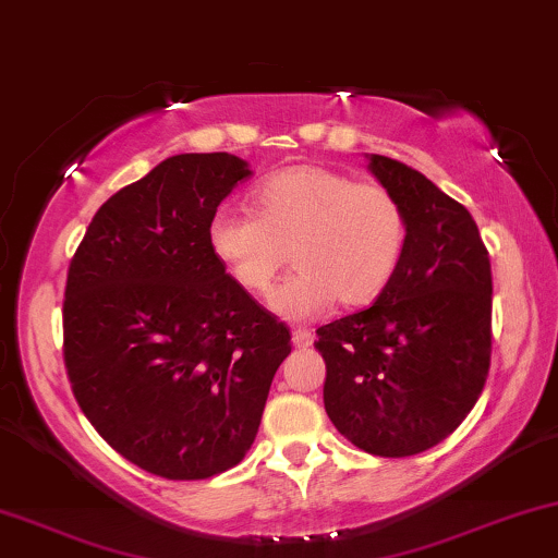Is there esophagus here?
Instances as JSON below:
<instances>
[{
	"instance_id": "obj_1",
	"label": "esophagus",
	"mask_w": 558,
	"mask_h": 558,
	"mask_svg": "<svg viewBox=\"0 0 558 558\" xmlns=\"http://www.w3.org/2000/svg\"><path fill=\"white\" fill-rule=\"evenodd\" d=\"M293 344L299 349H306L314 344V333H311L308 329H303V326H299V329H293Z\"/></svg>"
}]
</instances>
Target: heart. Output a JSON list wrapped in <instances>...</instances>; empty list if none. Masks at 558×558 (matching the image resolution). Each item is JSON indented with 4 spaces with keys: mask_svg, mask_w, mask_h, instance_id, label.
I'll list each match as a JSON object with an SVG mask.
<instances>
[{
    "mask_svg": "<svg viewBox=\"0 0 558 558\" xmlns=\"http://www.w3.org/2000/svg\"><path fill=\"white\" fill-rule=\"evenodd\" d=\"M255 214L219 209L211 255L250 295H267L288 250L299 272L272 293L280 316L306 322L333 306H367L392 283L408 244L403 204L380 183L341 170L291 166L252 191Z\"/></svg>",
    "mask_w": 558,
    "mask_h": 558,
    "instance_id": "obj_1",
    "label": "heart"
}]
</instances>
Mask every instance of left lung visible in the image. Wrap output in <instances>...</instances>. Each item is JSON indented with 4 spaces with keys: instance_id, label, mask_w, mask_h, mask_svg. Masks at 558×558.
<instances>
[{
    "instance_id": "obj_1",
    "label": "left lung",
    "mask_w": 558,
    "mask_h": 558,
    "mask_svg": "<svg viewBox=\"0 0 558 558\" xmlns=\"http://www.w3.org/2000/svg\"><path fill=\"white\" fill-rule=\"evenodd\" d=\"M369 170L405 209L403 263L373 306L316 329V349L339 434L400 459L447 439L485 388L493 272L462 204L400 160L369 155Z\"/></svg>"
}]
</instances>
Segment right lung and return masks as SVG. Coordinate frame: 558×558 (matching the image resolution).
Here are the masks:
<instances>
[{
  "label": "right lung",
  "mask_w": 558,
  "mask_h": 558,
  "mask_svg": "<svg viewBox=\"0 0 558 558\" xmlns=\"http://www.w3.org/2000/svg\"><path fill=\"white\" fill-rule=\"evenodd\" d=\"M244 178L229 153L162 160L94 214L71 259L63 360L111 449L166 480L240 464L291 329L234 283L206 229Z\"/></svg>",
  "instance_id": "right-lung-1"
}]
</instances>
